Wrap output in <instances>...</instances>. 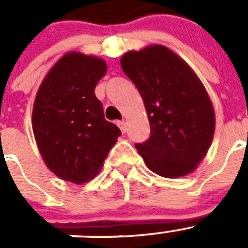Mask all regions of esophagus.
I'll return each mask as SVG.
<instances>
[{"label":"esophagus","mask_w":248,"mask_h":248,"mask_svg":"<svg viewBox=\"0 0 248 248\" xmlns=\"http://www.w3.org/2000/svg\"><path fill=\"white\" fill-rule=\"evenodd\" d=\"M117 126L120 127V129H121L122 133H124V132L127 131V124H126V121H119V122H117Z\"/></svg>","instance_id":"esophagus-1"}]
</instances>
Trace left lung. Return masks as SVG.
<instances>
[{"label":"left lung","instance_id":"8db88e82","mask_svg":"<svg viewBox=\"0 0 248 248\" xmlns=\"http://www.w3.org/2000/svg\"><path fill=\"white\" fill-rule=\"evenodd\" d=\"M121 67L140 93L149 120V140L136 144L145 165L168 179L191 173L207 155L215 129L214 108L203 83L163 45L128 51Z\"/></svg>","mask_w":248,"mask_h":248}]
</instances>
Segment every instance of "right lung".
<instances>
[{
  "mask_svg": "<svg viewBox=\"0 0 248 248\" xmlns=\"http://www.w3.org/2000/svg\"><path fill=\"white\" fill-rule=\"evenodd\" d=\"M106 71L103 59L72 51L54 64L36 93L34 137L46 166L64 181L94 179L121 136L94 94Z\"/></svg>",
  "mask_w": 248,
  "mask_h": 248,
  "instance_id": "obj_1",
  "label": "right lung"
}]
</instances>
